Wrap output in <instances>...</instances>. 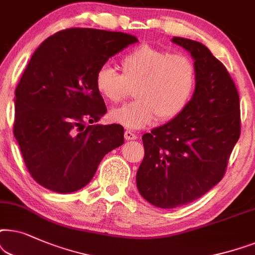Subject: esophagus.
Segmentation results:
<instances>
[{
    "label": "esophagus",
    "mask_w": 255,
    "mask_h": 255,
    "mask_svg": "<svg viewBox=\"0 0 255 255\" xmlns=\"http://www.w3.org/2000/svg\"><path fill=\"white\" fill-rule=\"evenodd\" d=\"M125 138H126V140H127V141H129V140H136L137 136L133 133V131L126 130V131H125Z\"/></svg>",
    "instance_id": "obj_1"
}]
</instances>
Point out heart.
<instances>
[{
	"mask_svg": "<svg viewBox=\"0 0 255 255\" xmlns=\"http://www.w3.org/2000/svg\"><path fill=\"white\" fill-rule=\"evenodd\" d=\"M121 73L111 65H101L94 76V86L107 103L118 104L135 87L129 104L111 112L115 124L140 129L157 120L178 118L191 103L197 87V70L191 58L143 44L122 57Z\"/></svg>",
	"mask_w": 255,
	"mask_h": 255,
	"instance_id": "b5f03b06",
	"label": "heart"
}]
</instances>
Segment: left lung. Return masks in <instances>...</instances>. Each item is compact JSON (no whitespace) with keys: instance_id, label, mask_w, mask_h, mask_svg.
<instances>
[{"instance_id":"left-lung-1","label":"left lung","mask_w":255,"mask_h":255,"mask_svg":"<svg viewBox=\"0 0 255 255\" xmlns=\"http://www.w3.org/2000/svg\"><path fill=\"white\" fill-rule=\"evenodd\" d=\"M172 42L195 59L197 87L178 118L142 136L136 185L145 201L161 209L189 204L222 181L242 122L238 91L223 63L196 40Z\"/></svg>"}]
</instances>
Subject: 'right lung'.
Listing matches in <instances>:
<instances>
[{
  "label": "right lung",
  "instance_id": "right-lung-1",
  "mask_svg": "<svg viewBox=\"0 0 255 255\" xmlns=\"http://www.w3.org/2000/svg\"><path fill=\"white\" fill-rule=\"evenodd\" d=\"M137 42L129 33L71 28L33 52L15 90L13 135L39 185L77 191L93 178L104 156L124 144L121 125H92L107 112L94 76L112 56Z\"/></svg>",
  "mask_w": 255,
  "mask_h": 255
}]
</instances>
